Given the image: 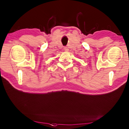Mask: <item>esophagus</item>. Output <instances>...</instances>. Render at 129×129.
<instances>
[{
	"instance_id": "obj_1",
	"label": "esophagus",
	"mask_w": 129,
	"mask_h": 129,
	"mask_svg": "<svg viewBox=\"0 0 129 129\" xmlns=\"http://www.w3.org/2000/svg\"><path fill=\"white\" fill-rule=\"evenodd\" d=\"M64 50L65 51H69V49H68V48L67 47V46H66V47H64Z\"/></svg>"
}]
</instances>
